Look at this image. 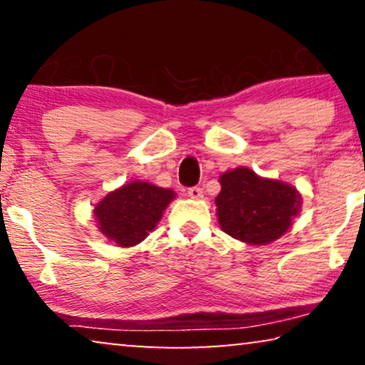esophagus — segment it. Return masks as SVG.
Here are the masks:
<instances>
[{"label":"esophagus","mask_w":365,"mask_h":365,"mask_svg":"<svg viewBox=\"0 0 365 365\" xmlns=\"http://www.w3.org/2000/svg\"><path fill=\"white\" fill-rule=\"evenodd\" d=\"M189 197L191 199H201L202 197V189L201 187H189Z\"/></svg>","instance_id":"1"}]
</instances>
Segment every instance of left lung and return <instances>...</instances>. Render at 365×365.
<instances>
[{
    "label": "left lung",
    "instance_id": "left-lung-1",
    "mask_svg": "<svg viewBox=\"0 0 365 365\" xmlns=\"http://www.w3.org/2000/svg\"><path fill=\"white\" fill-rule=\"evenodd\" d=\"M219 182V226L251 246H266L284 236L301 212L302 196L296 187L279 179L261 178L249 168L222 173Z\"/></svg>",
    "mask_w": 365,
    "mask_h": 365
}]
</instances>
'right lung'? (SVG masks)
<instances>
[{"label":"right lung","instance_id":"right-lung-1","mask_svg":"<svg viewBox=\"0 0 365 365\" xmlns=\"http://www.w3.org/2000/svg\"><path fill=\"white\" fill-rule=\"evenodd\" d=\"M176 197L173 189L131 181L108 192L93 209L99 232L119 247L143 242Z\"/></svg>","mask_w":365,"mask_h":365}]
</instances>
